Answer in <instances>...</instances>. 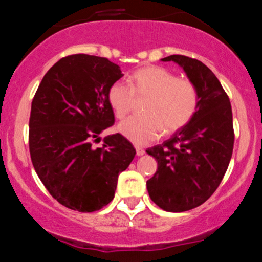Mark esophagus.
I'll return each mask as SVG.
<instances>
[{"label": "esophagus", "instance_id": "esophagus-1", "mask_svg": "<svg viewBox=\"0 0 262 262\" xmlns=\"http://www.w3.org/2000/svg\"><path fill=\"white\" fill-rule=\"evenodd\" d=\"M136 150H137V155H143L145 153V150L143 148H140V146H138V145H136Z\"/></svg>", "mask_w": 262, "mask_h": 262}]
</instances>
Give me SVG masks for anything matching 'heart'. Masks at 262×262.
I'll use <instances>...</instances> for the list:
<instances>
[{
	"label": "heart",
	"mask_w": 262,
	"mask_h": 262,
	"mask_svg": "<svg viewBox=\"0 0 262 262\" xmlns=\"http://www.w3.org/2000/svg\"><path fill=\"white\" fill-rule=\"evenodd\" d=\"M145 114H138L119 124V132L136 144L157 139L163 130L175 133L188 125L199 108V89L190 79L179 78L159 66H146L132 74L130 84L117 80L108 89V102L118 119L136 107L137 97H148Z\"/></svg>",
	"instance_id": "heart-1"
}]
</instances>
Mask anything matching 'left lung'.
<instances>
[{
  "mask_svg": "<svg viewBox=\"0 0 262 262\" xmlns=\"http://www.w3.org/2000/svg\"><path fill=\"white\" fill-rule=\"evenodd\" d=\"M162 61L182 66L200 94L190 123L146 150L158 162L157 173L146 182L149 196L163 210L182 212L205 203L228 170L235 139L232 111L219 79L203 62L182 54Z\"/></svg>",
  "mask_w": 262,
  "mask_h": 262,
  "instance_id": "left-lung-1",
  "label": "left lung"
}]
</instances>
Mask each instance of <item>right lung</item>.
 Instances as JSON below:
<instances>
[{"label":"right lung","instance_id":"add662e5","mask_svg":"<svg viewBox=\"0 0 262 262\" xmlns=\"http://www.w3.org/2000/svg\"><path fill=\"white\" fill-rule=\"evenodd\" d=\"M119 66L104 57L71 54L45 74L32 100L30 154L48 192L66 208L92 212L114 198L118 175L136 155L117 133L93 148L114 124L108 89L122 77Z\"/></svg>","mask_w":262,"mask_h":262}]
</instances>
